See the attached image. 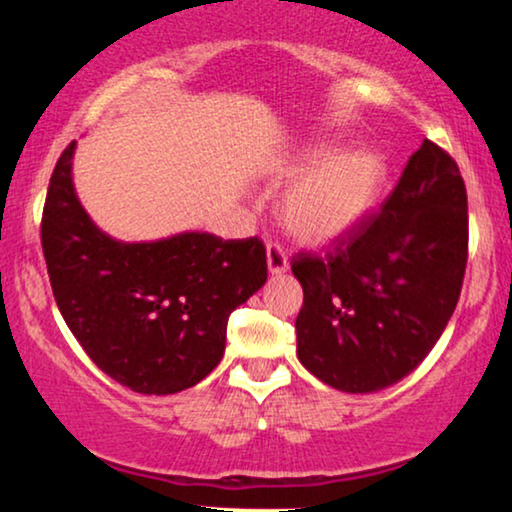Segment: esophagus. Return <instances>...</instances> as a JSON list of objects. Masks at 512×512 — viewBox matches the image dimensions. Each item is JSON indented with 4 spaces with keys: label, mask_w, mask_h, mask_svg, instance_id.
<instances>
[{
    "label": "esophagus",
    "mask_w": 512,
    "mask_h": 512,
    "mask_svg": "<svg viewBox=\"0 0 512 512\" xmlns=\"http://www.w3.org/2000/svg\"><path fill=\"white\" fill-rule=\"evenodd\" d=\"M267 267L271 276H281L288 271V255H285L283 245L267 243Z\"/></svg>",
    "instance_id": "obj_1"
}]
</instances>
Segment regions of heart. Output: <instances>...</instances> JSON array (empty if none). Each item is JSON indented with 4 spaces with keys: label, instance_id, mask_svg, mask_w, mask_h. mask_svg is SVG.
I'll return each mask as SVG.
<instances>
[{
    "label": "heart",
    "instance_id": "obj_1",
    "mask_svg": "<svg viewBox=\"0 0 512 512\" xmlns=\"http://www.w3.org/2000/svg\"><path fill=\"white\" fill-rule=\"evenodd\" d=\"M300 177L278 201V217L290 236L325 243L349 231L377 199L384 161L370 149L332 154V145L316 142L299 149L285 177Z\"/></svg>",
    "mask_w": 512,
    "mask_h": 512
}]
</instances>
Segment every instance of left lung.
Listing matches in <instances>:
<instances>
[{
    "mask_svg": "<svg viewBox=\"0 0 512 512\" xmlns=\"http://www.w3.org/2000/svg\"><path fill=\"white\" fill-rule=\"evenodd\" d=\"M466 262V185L452 156L424 140L379 213L325 252L292 257L304 290L299 363L346 393L407 377L452 318Z\"/></svg>",
    "mask_w": 512,
    "mask_h": 512,
    "instance_id": "left-lung-1",
    "label": "left lung"
}]
</instances>
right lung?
Instances as JSON below:
<instances>
[{"mask_svg": "<svg viewBox=\"0 0 512 512\" xmlns=\"http://www.w3.org/2000/svg\"><path fill=\"white\" fill-rule=\"evenodd\" d=\"M70 142L53 168L42 248L53 297L88 358L145 395L196 386L224 356L229 313L267 283L257 236L185 231L149 243L102 234L81 208Z\"/></svg>", "mask_w": 512, "mask_h": 512, "instance_id": "1", "label": "right lung"}]
</instances>
